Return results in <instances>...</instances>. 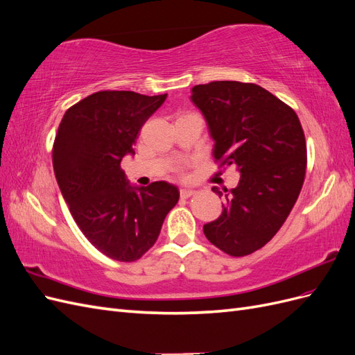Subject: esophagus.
<instances>
[{
    "label": "esophagus",
    "instance_id": "esophagus-1",
    "mask_svg": "<svg viewBox=\"0 0 355 355\" xmlns=\"http://www.w3.org/2000/svg\"><path fill=\"white\" fill-rule=\"evenodd\" d=\"M194 194H196L194 189H189V188H182V189H180V197H182V198H188V197L194 196Z\"/></svg>",
    "mask_w": 355,
    "mask_h": 355
}]
</instances>
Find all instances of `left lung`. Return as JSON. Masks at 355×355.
<instances>
[{"mask_svg":"<svg viewBox=\"0 0 355 355\" xmlns=\"http://www.w3.org/2000/svg\"><path fill=\"white\" fill-rule=\"evenodd\" d=\"M191 102L207 123L213 157L240 173L235 188H211L227 202L216 220L204 225V235L231 256L250 254L282 228L304 185L302 125L290 106L252 83L194 85Z\"/></svg>","mask_w":355,"mask_h":355,"instance_id":"left-lung-1","label":"left lung"}]
</instances>
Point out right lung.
I'll return each instance as SVG.
<instances>
[{
	"label": "right lung",
	"mask_w": 355,
	"mask_h": 355,
	"mask_svg": "<svg viewBox=\"0 0 355 355\" xmlns=\"http://www.w3.org/2000/svg\"><path fill=\"white\" fill-rule=\"evenodd\" d=\"M166 98L98 92L71 106L58 128L53 168L62 196L85 239L115 261L133 262L151 249L179 200L164 180L130 185L120 166Z\"/></svg>",
	"instance_id": "1"
}]
</instances>
